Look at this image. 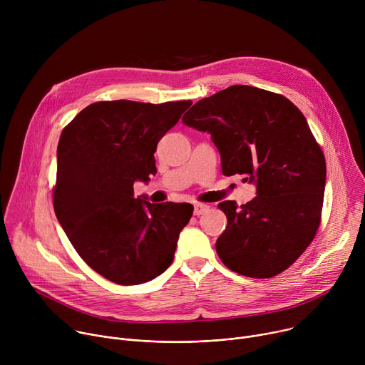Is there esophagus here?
Segmentation results:
<instances>
[{"instance_id": "esophagus-1", "label": "esophagus", "mask_w": 365, "mask_h": 365, "mask_svg": "<svg viewBox=\"0 0 365 365\" xmlns=\"http://www.w3.org/2000/svg\"><path fill=\"white\" fill-rule=\"evenodd\" d=\"M207 210H210V206H207V205H205V203H195L193 214H195L196 217H199V215L205 214Z\"/></svg>"}]
</instances>
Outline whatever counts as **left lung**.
Instances as JSON below:
<instances>
[{"instance_id":"8db88e82","label":"left lung","mask_w":365,"mask_h":365,"mask_svg":"<svg viewBox=\"0 0 365 365\" xmlns=\"http://www.w3.org/2000/svg\"><path fill=\"white\" fill-rule=\"evenodd\" d=\"M183 124L210 133L225 176L242 175L257 196L218 206L228 225L217 240L221 262L257 279L290 267L314 240L324 205L327 163L299 108L283 95L232 85L197 101Z\"/></svg>"}]
</instances>
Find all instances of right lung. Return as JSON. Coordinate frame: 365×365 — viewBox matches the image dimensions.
Instances as JSON below:
<instances>
[{"label":"right lung","instance_id":"obj_1","mask_svg":"<svg viewBox=\"0 0 365 365\" xmlns=\"http://www.w3.org/2000/svg\"><path fill=\"white\" fill-rule=\"evenodd\" d=\"M192 101L148 103L101 101L62 131L53 205L83 262L102 277L130 286L172 264L190 203L134 197V182L155 172L154 153Z\"/></svg>","mask_w":365,"mask_h":365}]
</instances>
